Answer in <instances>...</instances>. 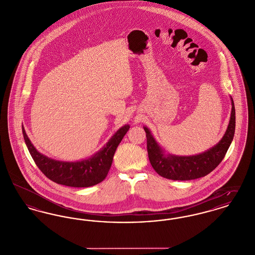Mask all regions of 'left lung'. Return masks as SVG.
Wrapping results in <instances>:
<instances>
[{
    "mask_svg": "<svg viewBox=\"0 0 255 255\" xmlns=\"http://www.w3.org/2000/svg\"><path fill=\"white\" fill-rule=\"evenodd\" d=\"M231 121L227 132L217 145L212 147L203 154L189 157L165 156L161 148L156 142L150 131L144 127L147 138V152L152 167L159 176L174 181H189L205 177L215 169L223 158H225L228 149L235 132V108L231 98Z\"/></svg>",
    "mask_w": 255,
    "mask_h": 255,
    "instance_id": "left-lung-1",
    "label": "left lung"
}]
</instances>
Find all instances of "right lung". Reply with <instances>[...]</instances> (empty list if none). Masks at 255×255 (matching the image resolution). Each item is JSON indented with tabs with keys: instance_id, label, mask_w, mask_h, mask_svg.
Masks as SVG:
<instances>
[{
	"instance_id": "1",
	"label": "right lung",
	"mask_w": 255,
	"mask_h": 255,
	"mask_svg": "<svg viewBox=\"0 0 255 255\" xmlns=\"http://www.w3.org/2000/svg\"><path fill=\"white\" fill-rule=\"evenodd\" d=\"M129 128V125L122 127L112 136L106 146L94 157L74 162L55 160L42 155L30 142L24 127L23 134L24 142L38 168L50 181L72 187H89L106 178L115 152Z\"/></svg>"
}]
</instances>
